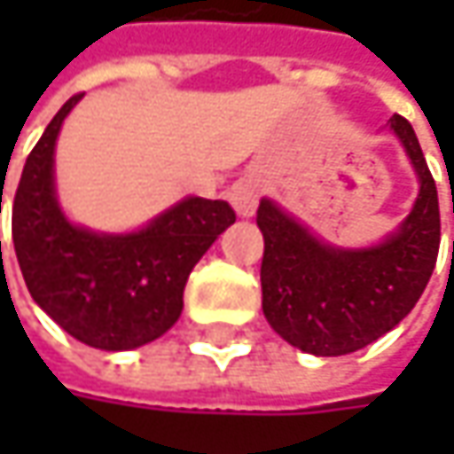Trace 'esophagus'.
<instances>
[{
  "instance_id": "obj_1",
  "label": "esophagus",
  "mask_w": 454,
  "mask_h": 454,
  "mask_svg": "<svg viewBox=\"0 0 454 454\" xmlns=\"http://www.w3.org/2000/svg\"><path fill=\"white\" fill-rule=\"evenodd\" d=\"M260 197H262V184L254 176H245L232 184V189H230V201L239 217H253L257 204H260Z\"/></svg>"
}]
</instances>
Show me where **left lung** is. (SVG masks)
<instances>
[{
  "label": "left lung",
  "instance_id": "obj_1",
  "mask_svg": "<svg viewBox=\"0 0 454 454\" xmlns=\"http://www.w3.org/2000/svg\"><path fill=\"white\" fill-rule=\"evenodd\" d=\"M417 174V200L399 227L374 245L343 247L262 197L257 227L265 239L260 268L262 313L290 346L313 356H346L389 333L427 288L440 250V204L417 133L392 115Z\"/></svg>",
  "mask_w": 454,
  "mask_h": 454
}]
</instances>
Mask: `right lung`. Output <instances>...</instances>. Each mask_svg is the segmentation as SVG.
Masks as SVG:
<instances>
[{"instance_id":"obj_1","label":"right lung","mask_w":454,"mask_h":454,"mask_svg":"<svg viewBox=\"0 0 454 454\" xmlns=\"http://www.w3.org/2000/svg\"><path fill=\"white\" fill-rule=\"evenodd\" d=\"M80 98L62 106L27 156L12 242L32 301L62 331L100 351H131L179 321L189 272L235 212L222 200L184 197L129 232L75 224L58 197L55 146Z\"/></svg>"}]
</instances>
